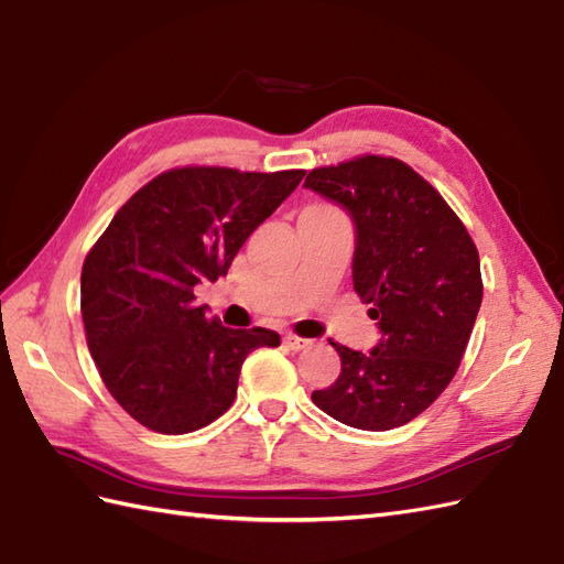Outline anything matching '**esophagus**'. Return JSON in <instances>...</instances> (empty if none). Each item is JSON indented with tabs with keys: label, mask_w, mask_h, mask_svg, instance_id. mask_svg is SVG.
<instances>
[{
	"label": "esophagus",
	"mask_w": 564,
	"mask_h": 564,
	"mask_svg": "<svg viewBox=\"0 0 564 564\" xmlns=\"http://www.w3.org/2000/svg\"><path fill=\"white\" fill-rule=\"evenodd\" d=\"M285 346L291 350H305L312 346L310 338H303V336H295V334H288L285 336Z\"/></svg>",
	"instance_id": "obj_1"
}]
</instances>
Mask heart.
Wrapping results in <instances>:
<instances>
[{
	"instance_id": "heart-1",
	"label": "heart",
	"mask_w": 564,
	"mask_h": 564,
	"mask_svg": "<svg viewBox=\"0 0 564 564\" xmlns=\"http://www.w3.org/2000/svg\"><path fill=\"white\" fill-rule=\"evenodd\" d=\"M307 212H312V214H338L336 208H332V206H322V204H317V206H310Z\"/></svg>"
}]
</instances>
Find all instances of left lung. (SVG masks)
<instances>
[{"mask_svg": "<svg viewBox=\"0 0 564 564\" xmlns=\"http://www.w3.org/2000/svg\"><path fill=\"white\" fill-rule=\"evenodd\" d=\"M305 187L356 220L352 288L382 332L370 352L332 341L341 375L312 401L350 427H401L459 370L482 300L476 242L442 194L391 155L314 167Z\"/></svg>", "mask_w": 564, "mask_h": 564, "instance_id": "left-lung-1", "label": "left lung"}]
</instances>
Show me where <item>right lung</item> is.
I'll return each mask as SVG.
<instances>
[{
  "mask_svg": "<svg viewBox=\"0 0 564 564\" xmlns=\"http://www.w3.org/2000/svg\"><path fill=\"white\" fill-rule=\"evenodd\" d=\"M305 170L185 165L155 175L115 214L82 269L86 344L102 384L137 423L185 435L226 413L245 358L276 332L228 329L194 288L226 276L245 240Z\"/></svg>",
  "mask_w": 564,
  "mask_h": 564,
  "instance_id": "right-lung-1",
  "label": "right lung"
}]
</instances>
